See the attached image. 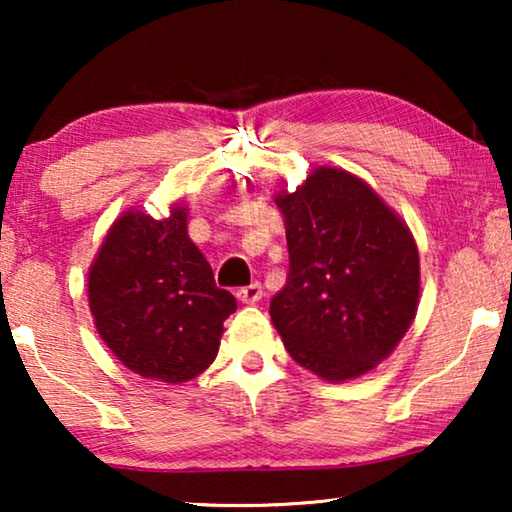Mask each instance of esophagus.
Returning <instances> with one entry per match:
<instances>
[{
  "instance_id": "34e87169",
  "label": "esophagus",
  "mask_w": 512,
  "mask_h": 512,
  "mask_svg": "<svg viewBox=\"0 0 512 512\" xmlns=\"http://www.w3.org/2000/svg\"><path fill=\"white\" fill-rule=\"evenodd\" d=\"M261 298H263V289H261V284H258V282L249 284V286H242V289L237 291V300H240V303H244V305H254Z\"/></svg>"
}]
</instances>
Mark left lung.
Here are the masks:
<instances>
[{
	"mask_svg": "<svg viewBox=\"0 0 512 512\" xmlns=\"http://www.w3.org/2000/svg\"><path fill=\"white\" fill-rule=\"evenodd\" d=\"M289 277L270 319L291 359L347 382L398 347L419 307V251L408 223L356 174L321 165L296 191L279 181Z\"/></svg>",
	"mask_w": 512,
	"mask_h": 512,
	"instance_id": "8db88e82",
	"label": "left lung"
}]
</instances>
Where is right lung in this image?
<instances>
[{
	"label": "right lung",
	"mask_w": 512,
	"mask_h": 512,
	"mask_svg": "<svg viewBox=\"0 0 512 512\" xmlns=\"http://www.w3.org/2000/svg\"><path fill=\"white\" fill-rule=\"evenodd\" d=\"M88 305L100 338L132 373L181 384L216 359L223 321L237 310L188 237V207L167 219L128 207L88 270Z\"/></svg>",
	"instance_id": "1"
}]
</instances>
